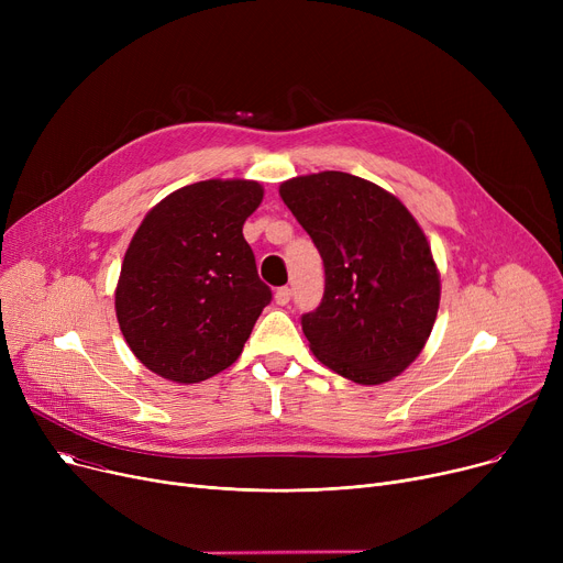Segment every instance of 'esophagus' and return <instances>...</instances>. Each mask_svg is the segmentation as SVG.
Segmentation results:
<instances>
[{"label":"esophagus","mask_w":563,"mask_h":563,"mask_svg":"<svg viewBox=\"0 0 563 563\" xmlns=\"http://www.w3.org/2000/svg\"><path fill=\"white\" fill-rule=\"evenodd\" d=\"M289 299H291V289H289V287H278V289H276L274 301H276L278 306H287Z\"/></svg>","instance_id":"1"}]
</instances>
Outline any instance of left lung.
<instances>
[{"label":"left lung","mask_w":563,"mask_h":563,"mask_svg":"<svg viewBox=\"0 0 563 563\" xmlns=\"http://www.w3.org/2000/svg\"><path fill=\"white\" fill-rule=\"evenodd\" d=\"M278 191L327 274L319 308L301 319L310 351L361 386L393 380L422 353L440 306L424 230L397 196L351 173L299 175Z\"/></svg>","instance_id":"1"}]
</instances>
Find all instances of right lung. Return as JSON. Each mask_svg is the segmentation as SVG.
<instances>
[{"label":"right lung","mask_w":563,"mask_h":563,"mask_svg":"<svg viewBox=\"0 0 563 563\" xmlns=\"http://www.w3.org/2000/svg\"><path fill=\"white\" fill-rule=\"evenodd\" d=\"M264 189L255 180H205L159 200L125 251L115 317L134 356L173 383L228 369L272 301L244 240Z\"/></svg>","instance_id":"1"}]
</instances>
